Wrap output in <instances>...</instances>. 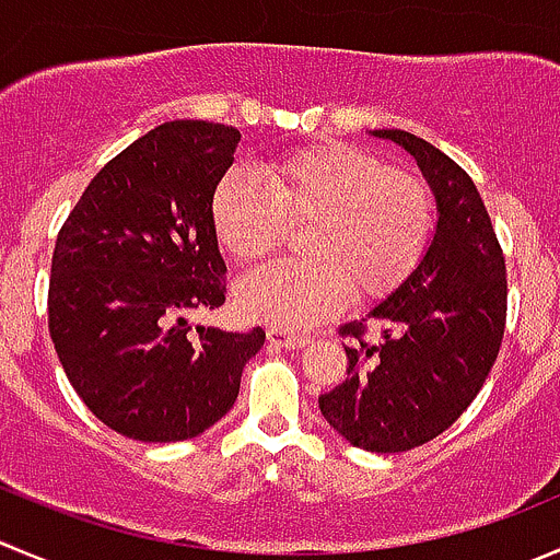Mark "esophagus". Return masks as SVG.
<instances>
[{
    "mask_svg": "<svg viewBox=\"0 0 560 560\" xmlns=\"http://www.w3.org/2000/svg\"><path fill=\"white\" fill-rule=\"evenodd\" d=\"M268 341L273 347H284V350H298V347L308 345V336H295L290 334V330L268 328Z\"/></svg>",
    "mask_w": 560,
    "mask_h": 560,
    "instance_id": "34e87169",
    "label": "esophagus"
}]
</instances>
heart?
Returning a JSON list of instances; mask_svg holds the SVG:
<instances>
[{
  "label": "heart",
  "instance_id": "heart-1",
  "mask_svg": "<svg viewBox=\"0 0 560 560\" xmlns=\"http://www.w3.org/2000/svg\"><path fill=\"white\" fill-rule=\"evenodd\" d=\"M262 182L230 170L210 197V226L230 257H265L284 219H308L298 237L306 257L276 259L237 284V308L281 330H306L347 303L388 295L412 273L435 226L421 177L388 170L352 144H312L276 155Z\"/></svg>",
  "mask_w": 560,
  "mask_h": 560
}]
</instances>
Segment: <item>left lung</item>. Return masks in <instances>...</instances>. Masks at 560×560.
<instances>
[{
  "label": "left lung",
  "mask_w": 560,
  "mask_h": 560,
  "mask_svg": "<svg viewBox=\"0 0 560 560\" xmlns=\"http://www.w3.org/2000/svg\"><path fill=\"white\" fill-rule=\"evenodd\" d=\"M399 144L438 205L430 246L412 273L361 319L341 325L347 377L319 396L325 421L350 446L410 452L468 410L485 385L506 325V262L479 188L463 166L407 130H369ZM377 324L381 341L362 339Z\"/></svg>",
  "instance_id": "8db88e82"
}]
</instances>
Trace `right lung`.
I'll list each match as a JSON object with an SVG mask.
<instances>
[{
    "instance_id": "right-lung-1",
    "label": "right lung",
    "mask_w": 560,
    "mask_h": 560,
    "mask_svg": "<svg viewBox=\"0 0 560 560\" xmlns=\"http://www.w3.org/2000/svg\"><path fill=\"white\" fill-rule=\"evenodd\" d=\"M241 130L175 119L114 155L57 235L48 330L75 394L142 443L202 435L232 410L265 330H197L188 314L224 303L213 188Z\"/></svg>"
}]
</instances>
